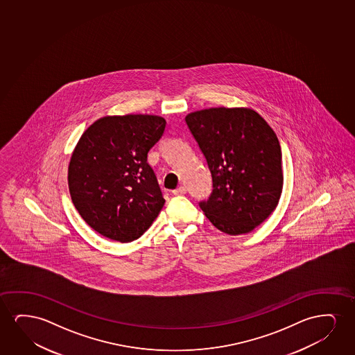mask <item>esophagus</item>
<instances>
[{
    "mask_svg": "<svg viewBox=\"0 0 355 355\" xmlns=\"http://www.w3.org/2000/svg\"><path fill=\"white\" fill-rule=\"evenodd\" d=\"M185 193H187V189H185L184 187H180V188H177V189L172 191L173 195H183Z\"/></svg>",
    "mask_w": 355,
    "mask_h": 355,
    "instance_id": "obj_1",
    "label": "esophagus"
}]
</instances>
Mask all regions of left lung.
<instances>
[{"label":"left lung","instance_id":"obj_1","mask_svg":"<svg viewBox=\"0 0 355 355\" xmlns=\"http://www.w3.org/2000/svg\"><path fill=\"white\" fill-rule=\"evenodd\" d=\"M212 175L200 209L228 235L252 232L277 209L284 175L275 132L250 107H209L185 116Z\"/></svg>","mask_w":355,"mask_h":355}]
</instances>
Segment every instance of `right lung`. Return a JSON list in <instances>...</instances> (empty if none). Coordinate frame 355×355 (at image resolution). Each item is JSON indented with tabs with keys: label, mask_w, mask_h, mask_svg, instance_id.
I'll use <instances>...</instances> for the list:
<instances>
[{
	"label": "right lung",
	"mask_w": 355,
	"mask_h": 355,
	"mask_svg": "<svg viewBox=\"0 0 355 355\" xmlns=\"http://www.w3.org/2000/svg\"><path fill=\"white\" fill-rule=\"evenodd\" d=\"M156 115L104 116L75 146L68 184L75 209L97 233L120 243L141 238L164 207L148 153L165 131Z\"/></svg>",
	"instance_id": "1"
}]
</instances>
